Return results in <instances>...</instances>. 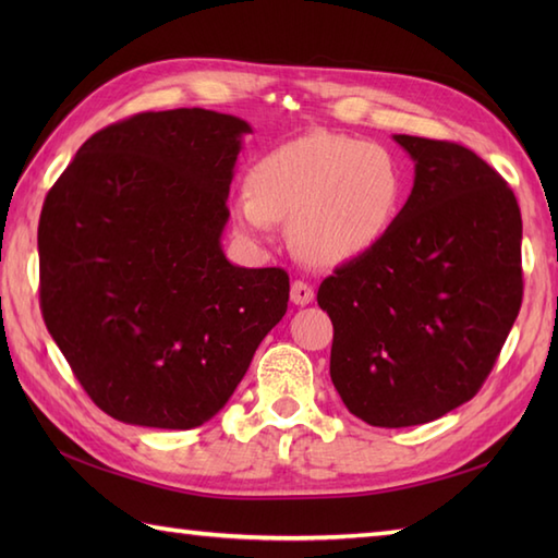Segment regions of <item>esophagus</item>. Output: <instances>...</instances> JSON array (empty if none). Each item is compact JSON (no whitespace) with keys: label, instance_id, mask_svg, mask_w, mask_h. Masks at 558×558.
<instances>
[{"label":"esophagus","instance_id":"obj_1","mask_svg":"<svg viewBox=\"0 0 558 558\" xmlns=\"http://www.w3.org/2000/svg\"><path fill=\"white\" fill-rule=\"evenodd\" d=\"M290 300H292V304H298V306L312 304L314 302V288L306 286L304 280H294L292 288H290Z\"/></svg>","mask_w":558,"mask_h":558}]
</instances>
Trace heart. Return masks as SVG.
Listing matches in <instances>:
<instances>
[{
	"instance_id": "obj_1",
	"label": "heart",
	"mask_w": 558,
	"mask_h": 558,
	"mask_svg": "<svg viewBox=\"0 0 558 558\" xmlns=\"http://www.w3.org/2000/svg\"><path fill=\"white\" fill-rule=\"evenodd\" d=\"M405 177L388 148L342 134H310L266 153L248 172L232 222L256 244L290 220L294 252L314 266L357 258L398 220Z\"/></svg>"
}]
</instances>
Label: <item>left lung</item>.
<instances>
[{
  "mask_svg": "<svg viewBox=\"0 0 558 558\" xmlns=\"http://www.w3.org/2000/svg\"><path fill=\"white\" fill-rule=\"evenodd\" d=\"M414 160L390 232L318 288L330 381L354 417L414 426L475 398L523 302L518 201L477 153L396 134Z\"/></svg>",
  "mask_w": 558,
  "mask_h": 558,
  "instance_id": "left-lung-1",
  "label": "left lung"
}]
</instances>
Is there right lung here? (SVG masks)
<instances>
[{
  "label": "right lung",
  "mask_w": 558,
  "mask_h": 558,
  "mask_svg": "<svg viewBox=\"0 0 558 558\" xmlns=\"http://www.w3.org/2000/svg\"><path fill=\"white\" fill-rule=\"evenodd\" d=\"M244 134L213 110L141 112L93 134L45 196V326L114 420L216 417L288 312V272L234 266L220 244Z\"/></svg>",
  "instance_id": "obj_1"
}]
</instances>
